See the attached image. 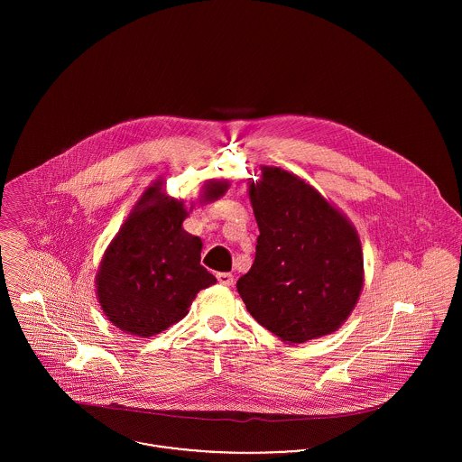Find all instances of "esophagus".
I'll return each instance as SVG.
<instances>
[{
  "label": "esophagus",
  "instance_id": "1",
  "mask_svg": "<svg viewBox=\"0 0 462 462\" xmlns=\"http://www.w3.org/2000/svg\"><path fill=\"white\" fill-rule=\"evenodd\" d=\"M217 281H218L220 284H224V286H231L233 281H235V275H233L231 272H218V273H217Z\"/></svg>",
  "mask_w": 462,
  "mask_h": 462
}]
</instances>
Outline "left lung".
<instances>
[{"label":"left lung","mask_w":462,"mask_h":462,"mask_svg":"<svg viewBox=\"0 0 462 462\" xmlns=\"http://www.w3.org/2000/svg\"><path fill=\"white\" fill-rule=\"evenodd\" d=\"M260 227L256 258L236 282L253 319L286 343L337 329L363 288V251L354 226L313 187L263 167L249 187Z\"/></svg>","instance_id":"left-lung-1"}]
</instances>
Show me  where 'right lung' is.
I'll return each instance as SVG.
<instances>
[{
  "instance_id": "1",
  "label": "right lung",
  "mask_w": 462,
  "mask_h": 462,
  "mask_svg": "<svg viewBox=\"0 0 462 462\" xmlns=\"http://www.w3.org/2000/svg\"><path fill=\"white\" fill-rule=\"evenodd\" d=\"M160 181L145 190L97 272V297L108 320L140 337L180 322L200 290L217 282L200 264L202 242L183 229L181 200L165 198ZM227 181H209L204 199L224 196Z\"/></svg>"
}]
</instances>
